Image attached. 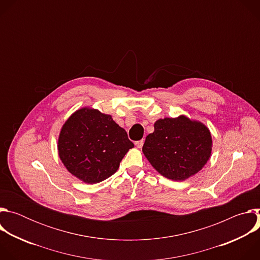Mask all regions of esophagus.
<instances>
[{
	"mask_svg": "<svg viewBox=\"0 0 260 260\" xmlns=\"http://www.w3.org/2000/svg\"><path fill=\"white\" fill-rule=\"evenodd\" d=\"M143 144H144V140H140V141H137V142H135V145H136L138 148H142Z\"/></svg>",
	"mask_w": 260,
	"mask_h": 260,
	"instance_id": "obj_1",
	"label": "esophagus"
}]
</instances>
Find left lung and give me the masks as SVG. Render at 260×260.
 Returning <instances> with one entry per match:
<instances>
[{
  "mask_svg": "<svg viewBox=\"0 0 260 260\" xmlns=\"http://www.w3.org/2000/svg\"><path fill=\"white\" fill-rule=\"evenodd\" d=\"M142 150L160 175L183 181L209 160L212 137L205 124L184 115L164 118L154 123V132L146 137Z\"/></svg>",
  "mask_w": 260,
  "mask_h": 260,
  "instance_id": "1",
  "label": "left lung"
}]
</instances>
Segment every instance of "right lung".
I'll return each instance as SVG.
<instances>
[{
    "label": "right lung",
    "mask_w": 260,
    "mask_h": 260,
    "mask_svg": "<svg viewBox=\"0 0 260 260\" xmlns=\"http://www.w3.org/2000/svg\"><path fill=\"white\" fill-rule=\"evenodd\" d=\"M134 144L112 116L82 108L61 127L58 155L67 170L79 180L99 183L112 176Z\"/></svg>",
    "instance_id": "obj_1"
}]
</instances>
